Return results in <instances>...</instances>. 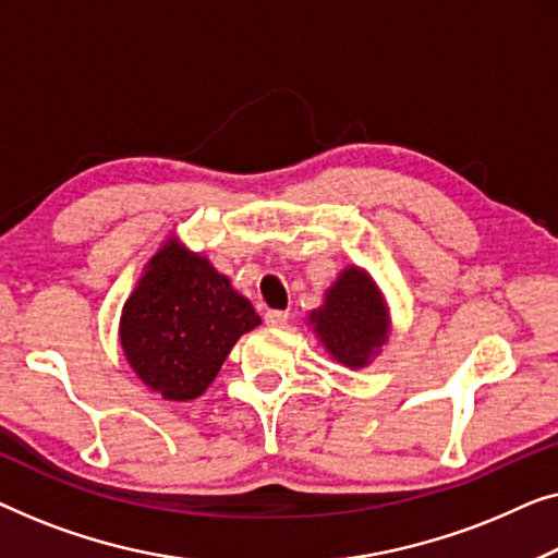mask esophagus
<instances>
[{
	"label": "esophagus",
	"mask_w": 558,
	"mask_h": 558,
	"mask_svg": "<svg viewBox=\"0 0 558 558\" xmlns=\"http://www.w3.org/2000/svg\"><path fill=\"white\" fill-rule=\"evenodd\" d=\"M265 324L276 326V328L286 326L288 324V311H268V313H265Z\"/></svg>",
	"instance_id": "esophagus-1"
}]
</instances>
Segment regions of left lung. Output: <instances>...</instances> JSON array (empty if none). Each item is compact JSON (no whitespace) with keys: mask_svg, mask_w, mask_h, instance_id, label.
<instances>
[{"mask_svg":"<svg viewBox=\"0 0 558 558\" xmlns=\"http://www.w3.org/2000/svg\"><path fill=\"white\" fill-rule=\"evenodd\" d=\"M308 320L328 354L349 368L366 366L389 336L387 305L361 268L343 270Z\"/></svg>","mask_w":558,"mask_h":558,"instance_id":"left-lung-1","label":"left lung"}]
</instances>
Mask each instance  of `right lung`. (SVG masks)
I'll return each mask as SVG.
<instances>
[{
    "instance_id": "obj_1",
    "label": "right lung",
    "mask_w": 558,
    "mask_h": 558,
    "mask_svg": "<svg viewBox=\"0 0 558 558\" xmlns=\"http://www.w3.org/2000/svg\"><path fill=\"white\" fill-rule=\"evenodd\" d=\"M260 324L253 303L169 238L123 305L121 347L133 372L169 402L197 399L242 333Z\"/></svg>"
}]
</instances>
